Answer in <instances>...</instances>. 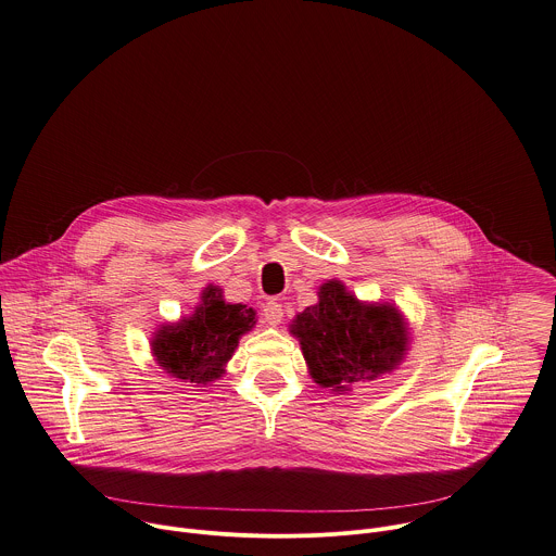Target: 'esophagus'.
I'll use <instances>...</instances> for the list:
<instances>
[{
	"instance_id": "obj_1",
	"label": "esophagus",
	"mask_w": 556,
	"mask_h": 556,
	"mask_svg": "<svg viewBox=\"0 0 556 556\" xmlns=\"http://www.w3.org/2000/svg\"><path fill=\"white\" fill-rule=\"evenodd\" d=\"M263 317H265V321L269 324V326H278L280 321H282V317H285V308H282V304L280 302H267L265 306H263Z\"/></svg>"
}]
</instances>
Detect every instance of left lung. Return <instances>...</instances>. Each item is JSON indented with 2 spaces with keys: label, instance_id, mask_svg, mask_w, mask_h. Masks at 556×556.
I'll list each match as a JSON object with an SVG mask.
<instances>
[{
  "label": "left lung",
  "instance_id": "1",
  "mask_svg": "<svg viewBox=\"0 0 556 556\" xmlns=\"http://www.w3.org/2000/svg\"><path fill=\"white\" fill-rule=\"evenodd\" d=\"M319 302L295 315L291 332L313 380L350 391L393 371L408 350V328L393 304H365L341 280L319 287Z\"/></svg>",
  "mask_w": 556,
  "mask_h": 556
}]
</instances>
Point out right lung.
<instances>
[{
  "mask_svg": "<svg viewBox=\"0 0 556 556\" xmlns=\"http://www.w3.org/2000/svg\"><path fill=\"white\" fill-rule=\"evenodd\" d=\"M256 324V313L245 304H228L219 287L208 285L193 315L161 326L152 339L156 363L174 378L208 384L226 371L241 334Z\"/></svg>",
  "mask_w": 556,
  "mask_h": 556,
  "instance_id": "1",
  "label": "right lung"
}]
</instances>
